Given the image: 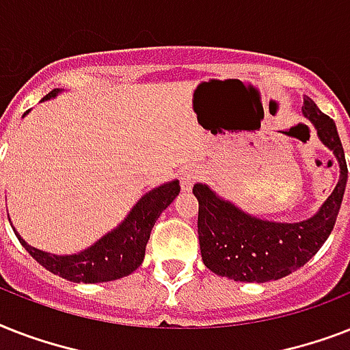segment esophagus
<instances>
[{"label":"esophagus","mask_w":350,"mask_h":350,"mask_svg":"<svg viewBox=\"0 0 350 350\" xmlns=\"http://www.w3.org/2000/svg\"><path fill=\"white\" fill-rule=\"evenodd\" d=\"M202 178V170L196 165H191V167H185V169L181 170L180 174V183H181V191L189 192L194 187L198 180Z\"/></svg>","instance_id":"obj_1"}]
</instances>
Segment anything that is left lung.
Returning <instances> with one entry per match:
<instances>
[{
    "instance_id": "left-lung-1",
    "label": "left lung",
    "mask_w": 350,
    "mask_h": 350,
    "mask_svg": "<svg viewBox=\"0 0 350 350\" xmlns=\"http://www.w3.org/2000/svg\"><path fill=\"white\" fill-rule=\"evenodd\" d=\"M304 116L314 126L318 139L338 161L340 178L331 196L310 218L301 221H272L249 214L207 183L192 192L200 203L198 234L202 260L207 269L234 282L265 283L293 274L325 243L334 229L347 187V163L336 123L304 98Z\"/></svg>"
}]
</instances>
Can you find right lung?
Wrapping results in <instances>:
<instances>
[{
    "instance_id": "obj_1",
    "label": "right lung",
    "mask_w": 350,
    "mask_h": 350,
    "mask_svg": "<svg viewBox=\"0 0 350 350\" xmlns=\"http://www.w3.org/2000/svg\"><path fill=\"white\" fill-rule=\"evenodd\" d=\"M59 92L62 90H52L41 101L54 100ZM29 112H25L23 118ZM178 194H180L178 180L154 187L134 203V207L114 229L103 234L90 247L74 254H51L46 250L36 249L21 238V234L16 230L10 218L8 221L25 250L52 274H57L74 283L112 282L129 276L142 265L145 258V247L156 219L174 202Z\"/></svg>"
}]
</instances>
